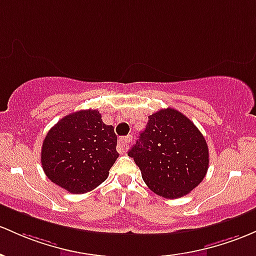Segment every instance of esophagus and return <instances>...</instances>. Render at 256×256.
<instances>
[{
    "label": "esophagus",
    "instance_id": "esophagus-1",
    "mask_svg": "<svg viewBox=\"0 0 256 256\" xmlns=\"http://www.w3.org/2000/svg\"><path fill=\"white\" fill-rule=\"evenodd\" d=\"M131 142V136H125V137H122V138L119 140V142H118V152L119 153H125L126 150H128V143Z\"/></svg>",
    "mask_w": 256,
    "mask_h": 256
}]
</instances>
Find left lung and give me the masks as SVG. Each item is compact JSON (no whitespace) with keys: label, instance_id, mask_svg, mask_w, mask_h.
<instances>
[{"label":"left lung","instance_id":"left-lung-1","mask_svg":"<svg viewBox=\"0 0 256 256\" xmlns=\"http://www.w3.org/2000/svg\"><path fill=\"white\" fill-rule=\"evenodd\" d=\"M128 154L150 190L169 199L181 198L194 190L209 168L204 136L187 116L172 108L148 116L144 131Z\"/></svg>","mask_w":256,"mask_h":256}]
</instances>
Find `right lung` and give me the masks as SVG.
I'll return each mask as SVG.
<instances>
[{
	"mask_svg": "<svg viewBox=\"0 0 256 256\" xmlns=\"http://www.w3.org/2000/svg\"><path fill=\"white\" fill-rule=\"evenodd\" d=\"M112 125L94 109L68 114L44 137L41 164L53 184L70 193L90 192L104 182L119 156Z\"/></svg>",
	"mask_w": 256,
	"mask_h": 256,
	"instance_id": "1",
	"label": "right lung"
}]
</instances>
